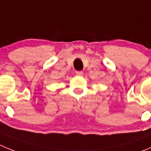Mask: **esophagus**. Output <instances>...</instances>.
Returning a JSON list of instances; mask_svg holds the SVG:
<instances>
[{
    "instance_id": "esophagus-1",
    "label": "esophagus",
    "mask_w": 151,
    "mask_h": 151,
    "mask_svg": "<svg viewBox=\"0 0 151 151\" xmlns=\"http://www.w3.org/2000/svg\"><path fill=\"white\" fill-rule=\"evenodd\" d=\"M76 75L78 76V77H82L83 75V71H77L76 72Z\"/></svg>"
}]
</instances>
